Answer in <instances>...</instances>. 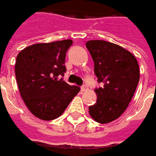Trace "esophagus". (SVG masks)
Segmentation results:
<instances>
[{"label": "esophagus", "mask_w": 156, "mask_h": 156, "mask_svg": "<svg viewBox=\"0 0 156 156\" xmlns=\"http://www.w3.org/2000/svg\"><path fill=\"white\" fill-rule=\"evenodd\" d=\"M87 90H88V87L86 85H83V86H82V88H81V91L82 92H84V91H86Z\"/></svg>", "instance_id": "esophagus-1"}]
</instances>
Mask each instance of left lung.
I'll return each instance as SVG.
<instances>
[{
  "mask_svg": "<svg viewBox=\"0 0 156 156\" xmlns=\"http://www.w3.org/2000/svg\"><path fill=\"white\" fill-rule=\"evenodd\" d=\"M86 47L94 60V71L103 86L96 89L97 103L90 117L100 124L119 119L128 107L140 81V69L133 53L116 44L90 40Z\"/></svg>",
  "mask_w": 156,
  "mask_h": 156,
  "instance_id": "left-lung-1",
  "label": "left lung"
}]
</instances>
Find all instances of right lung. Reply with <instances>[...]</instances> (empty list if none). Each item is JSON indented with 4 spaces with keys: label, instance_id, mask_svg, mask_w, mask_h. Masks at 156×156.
Masks as SVG:
<instances>
[{
    "label": "right lung",
    "instance_id": "1",
    "mask_svg": "<svg viewBox=\"0 0 156 156\" xmlns=\"http://www.w3.org/2000/svg\"><path fill=\"white\" fill-rule=\"evenodd\" d=\"M71 39L35 44L20 51L15 73L20 95L30 112L42 120L58 118L80 88L58 80L66 72L65 58Z\"/></svg>",
    "mask_w": 156,
    "mask_h": 156
}]
</instances>
